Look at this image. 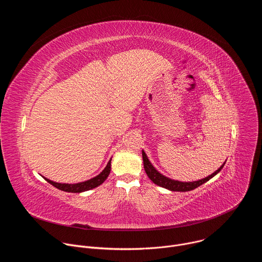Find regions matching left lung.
<instances>
[{
  "label": "left lung",
  "instance_id": "left-lung-1",
  "mask_svg": "<svg viewBox=\"0 0 262 262\" xmlns=\"http://www.w3.org/2000/svg\"><path fill=\"white\" fill-rule=\"evenodd\" d=\"M142 157H143V163H144V169H145V172L147 174V176L150 178V180L162 186V188H165L167 190H170V191H173V192H188V191H192L196 188H198V186H200L201 184L205 183L206 181H208L210 178H212L214 175H216L224 167V165H225V163H224L215 172H213L211 175L203 178V179H200V180H197V181H189V182H182V181H178V180H173L171 178H168L166 176H164L163 174H161L152 165L151 163L149 162L146 154L144 152V150H142Z\"/></svg>",
  "mask_w": 262,
  "mask_h": 262
}]
</instances>
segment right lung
Returning <instances> with one entry per match:
<instances>
[{"instance_id":"1","label":"right lung","mask_w":262,"mask_h":262,"mask_svg":"<svg viewBox=\"0 0 262 262\" xmlns=\"http://www.w3.org/2000/svg\"><path fill=\"white\" fill-rule=\"evenodd\" d=\"M111 161L112 159L108 161L107 165L105 166V168L102 170V172H100L97 176L87 180V181H83V182H79V183H74V184H68V183H58L55 181H52L46 177H43L49 183H51L52 185H54L55 188L64 191V192H68V193H82L85 191H89L92 190L96 186L100 185L108 176L110 172H111Z\"/></svg>"}]
</instances>
